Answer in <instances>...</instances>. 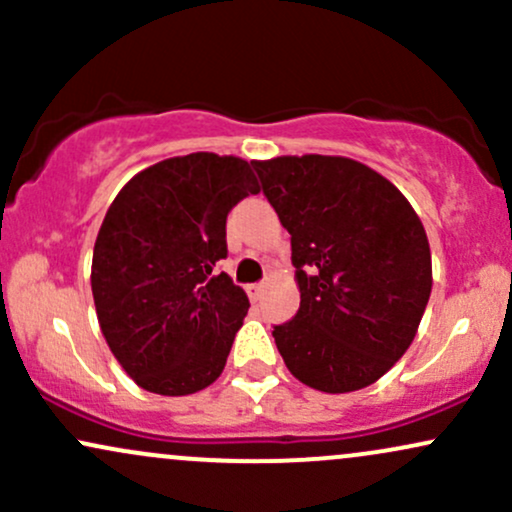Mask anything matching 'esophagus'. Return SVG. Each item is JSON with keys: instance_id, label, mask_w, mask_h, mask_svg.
<instances>
[{"instance_id": "34e87169", "label": "esophagus", "mask_w": 512, "mask_h": 512, "mask_svg": "<svg viewBox=\"0 0 512 512\" xmlns=\"http://www.w3.org/2000/svg\"><path fill=\"white\" fill-rule=\"evenodd\" d=\"M248 296H250V301H260L262 298V293H264V284H250L248 289Z\"/></svg>"}]
</instances>
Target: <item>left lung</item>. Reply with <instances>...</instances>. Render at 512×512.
Wrapping results in <instances>:
<instances>
[{
	"label": "left lung",
	"instance_id": "obj_1",
	"mask_svg": "<svg viewBox=\"0 0 512 512\" xmlns=\"http://www.w3.org/2000/svg\"><path fill=\"white\" fill-rule=\"evenodd\" d=\"M291 233L301 308L274 325L286 368L320 392L361 390L395 366L431 296V248L402 192L342 156L252 161Z\"/></svg>",
	"mask_w": 512,
	"mask_h": 512
}]
</instances>
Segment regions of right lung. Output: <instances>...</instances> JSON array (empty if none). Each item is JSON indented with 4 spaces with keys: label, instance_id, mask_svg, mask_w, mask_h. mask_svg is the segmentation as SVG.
<instances>
[{
    "label": "right lung",
    "instance_id": "right-lung-1",
    "mask_svg": "<svg viewBox=\"0 0 512 512\" xmlns=\"http://www.w3.org/2000/svg\"><path fill=\"white\" fill-rule=\"evenodd\" d=\"M257 192L248 161L199 151L142 170L110 204L91 291L105 342L144 390L192 395L221 375L250 308L219 272L226 216Z\"/></svg>",
    "mask_w": 512,
    "mask_h": 512
}]
</instances>
